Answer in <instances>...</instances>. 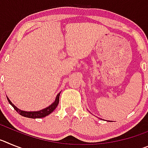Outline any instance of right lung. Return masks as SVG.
I'll list each match as a JSON object with an SVG mask.
<instances>
[{"label": "right lung", "mask_w": 148, "mask_h": 148, "mask_svg": "<svg viewBox=\"0 0 148 148\" xmlns=\"http://www.w3.org/2000/svg\"><path fill=\"white\" fill-rule=\"evenodd\" d=\"M60 93L57 95L56 98V100H55L53 104L49 105V107L47 108H44L43 110H40L38 111H32V112H27V111H23V110H21L18 109V108H16L14 104L12 103L11 101L9 99V98L7 97V100L9 101L10 104L12 106L14 109L18 112V113L21 116H24V117H27V118H30V119H38V118H44L45 116H48L49 114H50L51 113H53V111L55 110L56 108H57V106H58V102H59V96H60Z\"/></svg>", "instance_id": "right-lung-1"}]
</instances>
